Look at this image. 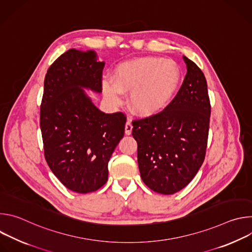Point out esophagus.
<instances>
[{
    "label": "esophagus",
    "mask_w": 252,
    "mask_h": 252,
    "mask_svg": "<svg viewBox=\"0 0 252 252\" xmlns=\"http://www.w3.org/2000/svg\"><path fill=\"white\" fill-rule=\"evenodd\" d=\"M131 130H132V125H131V122L129 120H127L126 124V126H125V132L126 134L129 135L131 133Z\"/></svg>",
    "instance_id": "esophagus-1"
}]
</instances>
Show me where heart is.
Segmentation results:
<instances>
[{
    "label": "heart",
    "mask_w": 252,
    "mask_h": 252,
    "mask_svg": "<svg viewBox=\"0 0 252 252\" xmlns=\"http://www.w3.org/2000/svg\"><path fill=\"white\" fill-rule=\"evenodd\" d=\"M182 82V69L173 60L145 57L123 63L114 73V83L104 81L102 91L116 104L129 93L131 110L139 116L159 114L174 98Z\"/></svg>",
    "instance_id": "1"
}]
</instances>
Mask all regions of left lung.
Instances as JSON below:
<instances>
[{
  "label": "left lung",
  "mask_w": 252,
  "mask_h": 252,
  "mask_svg": "<svg viewBox=\"0 0 252 252\" xmlns=\"http://www.w3.org/2000/svg\"><path fill=\"white\" fill-rule=\"evenodd\" d=\"M188 73L177 94L159 114L132 122L142 182L152 190L173 194L200 168L210 118L207 84L201 69L184 56Z\"/></svg>",
  "instance_id": "left-lung-1"
}]
</instances>
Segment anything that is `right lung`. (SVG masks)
Returning <instances> with one entry per match:
<instances>
[{"instance_id":"1","label":"right lung","mask_w":252,"mask_h":252,"mask_svg":"<svg viewBox=\"0 0 252 252\" xmlns=\"http://www.w3.org/2000/svg\"><path fill=\"white\" fill-rule=\"evenodd\" d=\"M103 66L94 51L70 49L45 78L40 118L45 158L59 181L78 193L106 183L107 162L125 133L126 116L99 111L84 90L101 93Z\"/></svg>"}]
</instances>
